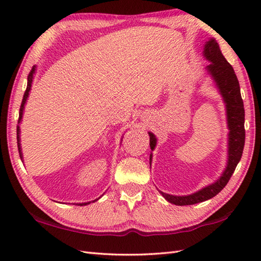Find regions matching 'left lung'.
Wrapping results in <instances>:
<instances>
[{
    "mask_svg": "<svg viewBox=\"0 0 261 261\" xmlns=\"http://www.w3.org/2000/svg\"><path fill=\"white\" fill-rule=\"evenodd\" d=\"M204 58L211 64L205 67L206 73L213 80L214 84L218 88L220 95L222 96L223 102L225 104L226 112V123H228V162H226L225 169L221 174L218 180H215L213 184L203 187L195 193L190 195L176 196L166 194L162 191L159 193L167 199L171 204L179 205H193L196 203H201L207 199L214 197L216 194H219L223 190L225 185L228 184L232 174L239 164L243 147H245V109H243V101L240 93L239 81L237 79L232 66L228 63V60L221 53L218 41L214 38H210L205 42L203 49ZM150 138V149L153 150L157 145V138L152 132H148ZM152 153H150V166H151Z\"/></svg>",
    "mask_w": 261,
    "mask_h": 261,
    "instance_id": "1",
    "label": "left lung"
}]
</instances>
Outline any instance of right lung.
Masks as SVG:
<instances>
[{"label":"right lung","mask_w":261,"mask_h":261,"mask_svg":"<svg viewBox=\"0 0 261 261\" xmlns=\"http://www.w3.org/2000/svg\"><path fill=\"white\" fill-rule=\"evenodd\" d=\"M36 70H37V66H33L31 71L29 73V75H28V84H27V90L24 92V95H23V98H22V103H21V107H20V112H19V122L18 123L20 124V122L22 121V116H23V111H24V105L27 103V99L28 97H29V93L31 91V86H32V81H33V76H35L36 74ZM18 124V127H16V139H18V148H19V153H20V158L22 162H23V156H22V149H21V143H20V126ZM99 198V197H98ZM98 198L94 199V201L92 202H96ZM92 202H85V203H77V205H87L90 204Z\"/></svg>","instance_id":"add662e5"}]
</instances>
